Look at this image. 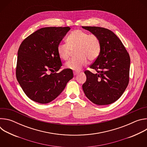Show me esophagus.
Masks as SVG:
<instances>
[{
	"label": "esophagus",
	"instance_id": "34e87169",
	"mask_svg": "<svg viewBox=\"0 0 147 147\" xmlns=\"http://www.w3.org/2000/svg\"><path fill=\"white\" fill-rule=\"evenodd\" d=\"M78 73V71H74V72H73L74 76H76Z\"/></svg>",
	"mask_w": 147,
	"mask_h": 147
}]
</instances>
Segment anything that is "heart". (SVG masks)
Masks as SVG:
<instances>
[{
  "instance_id": "obj_1",
  "label": "heart",
  "mask_w": 147,
  "mask_h": 147,
  "mask_svg": "<svg viewBox=\"0 0 147 147\" xmlns=\"http://www.w3.org/2000/svg\"><path fill=\"white\" fill-rule=\"evenodd\" d=\"M67 44L60 43L57 47L59 56L63 60H67L73 51L77 56L66 62V67L78 71L86 66L88 59L96 60L101 51V41L96 34H89L81 30L72 31L66 38Z\"/></svg>"
}]
</instances>
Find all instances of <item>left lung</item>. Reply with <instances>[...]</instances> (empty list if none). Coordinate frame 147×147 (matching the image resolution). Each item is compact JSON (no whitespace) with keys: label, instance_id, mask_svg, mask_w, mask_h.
I'll return each instance as SVG.
<instances>
[{"label":"left lung","instance_id":"left-lung-1","mask_svg":"<svg viewBox=\"0 0 147 147\" xmlns=\"http://www.w3.org/2000/svg\"><path fill=\"white\" fill-rule=\"evenodd\" d=\"M96 34L101 41V51L84 73L87 80L82 89L94 103L106 105L116 101L126 89L129 82L130 58L120 39L112 31L99 27L82 26Z\"/></svg>","mask_w":147,"mask_h":147}]
</instances>
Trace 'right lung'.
<instances>
[{"label":"right lung","mask_w":147,"mask_h":147,"mask_svg":"<svg viewBox=\"0 0 147 147\" xmlns=\"http://www.w3.org/2000/svg\"><path fill=\"white\" fill-rule=\"evenodd\" d=\"M69 27L42 28L27 36L18 51L16 74L26 95L39 103H48L65 89L73 77L72 70L56 73L62 66L57 47Z\"/></svg>","instance_id":"1"}]
</instances>
